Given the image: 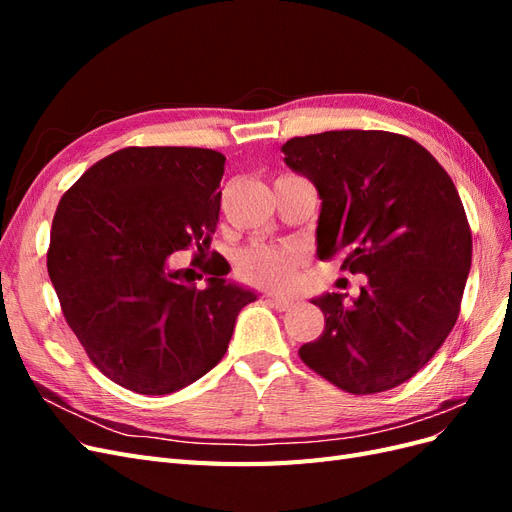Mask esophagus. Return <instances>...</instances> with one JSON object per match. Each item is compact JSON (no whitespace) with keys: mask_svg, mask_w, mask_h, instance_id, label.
<instances>
[{"mask_svg":"<svg viewBox=\"0 0 512 512\" xmlns=\"http://www.w3.org/2000/svg\"><path fill=\"white\" fill-rule=\"evenodd\" d=\"M271 307L280 309V312H288V309L292 307V301L290 299H284V297H273V294H269V297L265 299Z\"/></svg>","mask_w":512,"mask_h":512,"instance_id":"1","label":"esophagus"}]
</instances>
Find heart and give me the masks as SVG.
Segmentation results:
<instances>
[{
	"mask_svg": "<svg viewBox=\"0 0 512 512\" xmlns=\"http://www.w3.org/2000/svg\"><path fill=\"white\" fill-rule=\"evenodd\" d=\"M305 254L294 245H252L237 258V275L245 284L284 292L299 280Z\"/></svg>",
	"mask_w": 512,
	"mask_h": 512,
	"instance_id": "obj_1",
	"label": "heart"
}]
</instances>
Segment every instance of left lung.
Returning <instances> with one entry per match:
<instances>
[{
	"label": "left lung",
	"mask_w": 512,
	"mask_h": 512,
	"mask_svg": "<svg viewBox=\"0 0 512 512\" xmlns=\"http://www.w3.org/2000/svg\"><path fill=\"white\" fill-rule=\"evenodd\" d=\"M286 164L322 198L318 256L367 275L359 299L322 294L324 331L301 361L352 395L395 389L453 331L472 262V230L453 179L412 138L384 130L294 136Z\"/></svg>",
	"instance_id": "obj_1"
}]
</instances>
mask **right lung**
<instances>
[{
	"label": "right lung",
	"mask_w": 512,
	"mask_h": 512,
	"mask_svg": "<svg viewBox=\"0 0 512 512\" xmlns=\"http://www.w3.org/2000/svg\"><path fill=\"white\" fill-rule=\"evenodd\" d=\"M226 158L200 147H126L61 196L46 269L68 327L106 378L141 395L175 393L226 354L256 294L228 284L211 237ZM194 249L192 270H173ZM212 254L211 263L199 260ZM210 275L198 291L196 276Z\"/></svg>",
	"instance_id": "obj_1"
}]
</instances>
